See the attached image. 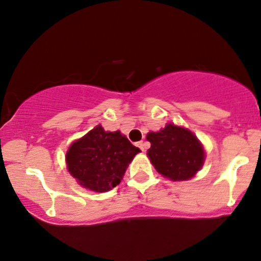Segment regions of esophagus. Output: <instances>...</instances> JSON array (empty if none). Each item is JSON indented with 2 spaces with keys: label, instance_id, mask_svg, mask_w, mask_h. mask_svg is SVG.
<instances>
[{
  "label": "esophagus",
  "instance_id": "obj_1",
  "mask_svg": "<svg viewBox=\"0 0 261 261\" xmlns=\"http://www.w3.org/2000/svg\"><path fill=\"white\" fill-rule=\"evenodd\" d=\"M138 146L140 147V149L142 150V151H145V150H146V142H144V141H140V142H138Z\"/></svg>",
  "mask_w": 261,
  "mask_h": 261
}]
</instances>
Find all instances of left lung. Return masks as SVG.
Masks as SVG:
<instances>
[{
	"instance_id": "8db88e82",
	"label": "left lung",
	"mask_w": 261,
	"mask_h": 261,
	"mask_svg": "<svg viewBox=\"0 0 261 261\" xmlns=\"http://www.w3.org/2000/svg\"><path fill=\"white\" fill-rule=\"evenodd\" d=\"M146 139L151 144L147 156L164 177L174 181L189 180L204 164V147L188 128L167 123L158 133L147 134Z\"/></svg>"
}]
</instances>
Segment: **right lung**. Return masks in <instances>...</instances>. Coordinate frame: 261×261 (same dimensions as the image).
I'll use <instances>...</instances> for the list:
<instances>
[{
    "mask_svg": "<svg viewBox=\"0 0 261 261\" xmlns=\"http://www.w3.org/2000/svg\"><path fill=\"white\" fill-rule=\"evenodd\" d=\"M140 152L120 131L97 125L72 142L66 153L68 172L85 189L105 193L119 185L128 164Z\"/></svg>",
    "mask_w": 261,
    "mask_h": 261,
    "instance_id": "obj_1",
    "label": "right lung"
}]
</instances>
